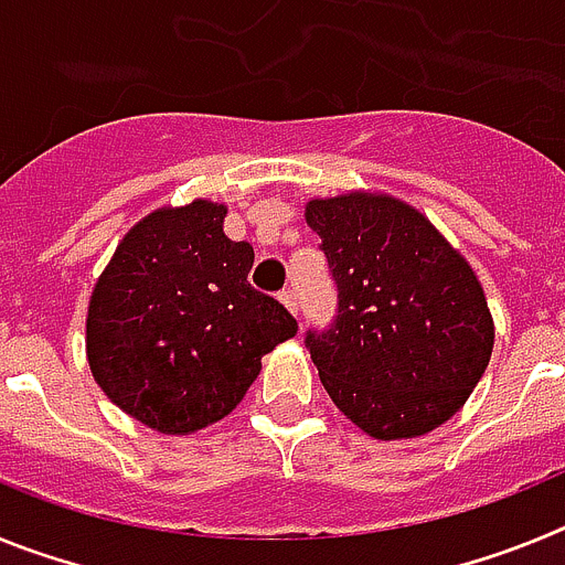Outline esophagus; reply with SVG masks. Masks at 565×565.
Segmentation results:
<instances>
[{"mask_svg": "<svg viewBox=\"0 0 565 565\" xmlns=\"http://www.w3.org/2000/svg\"><path fill=\"white\" fill-rule=\"evenodd\" d=\"M279 299L286 302L288 311L299 313V297H297V291H294V288H286V291H279Z\"/></svg>", "mask_w": 565, "mask_h": 565, "instance_id": "obj_1", "label": "esophagus"}]
</instances>
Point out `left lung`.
Here are the masks:
<instances>
[{"label": "left lung", "instance_id": "1", "mask_svg": "<svg viewBox=\"0 0 565 565\" xmlns=\"http://www.w3.org/2000/svg\"><path fill=\"white\" fill-rule=\"evenodd\" d=\"M306 221L337 286L331 326L306 331L328 396L382 441L436 430L483 376L495 339L472 268L387 194L311 201Z\"/></svg>", "mask_w": 565, "mask_h": 565}]
</instances>
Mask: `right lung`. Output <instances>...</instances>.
<instances>
[{
	"label": "right lung",
	"instance_id": "1",
	"mask_svg": "<svg viewBox=\"0 0 565 565\" xmlns=\"http://www.w3.org/2000/svg\"><path fill=\"white\" fill-rule=\"evenodd\" d=\"M226 206L194 201L143 217L98 277L89 371L121 411L194 433L234 411L259 359L297 333L279 299L248 282L254 248L223 234Z\"/></svg>",
	"mask_w": 565,
	"mask_h": 565
}]
</instances>
